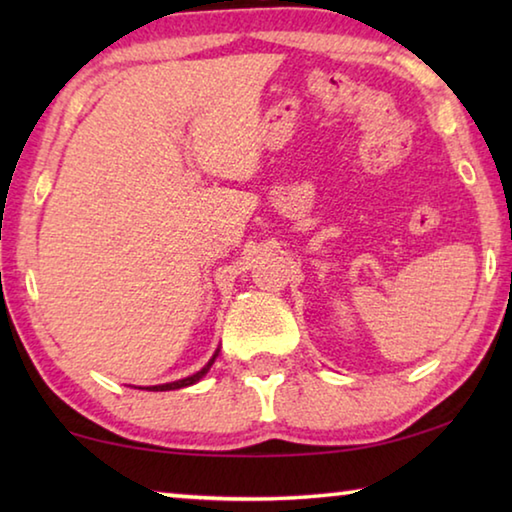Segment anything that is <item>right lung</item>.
<instances>
[{
	"mask_svg": "<svg viewBox=\"0 0 512 512\" xmlns=\"http://www.w3.org/2000/svg\"><path fill=\"white\" fill-rule=\"evenodd\" d=\"M219 357V350H216L214 354H212V359L205 363V368H201L198 372H194V375H189V377H185V379H178V381H171V384H160V386H149V391H176V388H185V386H192V384H196V381H201L205 375H207V370L212 368V363H214V359Z\"/></svg>",
	"mask_w": 512,
	"mask_h": 512,
	"instance_id": "obj_1",
	"label": "right lung"
}]
</instances>
